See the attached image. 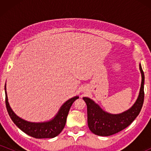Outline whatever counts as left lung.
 <instances>
[{
  "label": "left lung",
  "instance_id": "1",
  "mask_svg": "<svg viewBox=\"0 0 151 151\" xmlns=\"http://www.w3.org/2000/svg\"><path fill=\"white\" fill-rule=\"evenodd\" d=\"M141 84L136 101L132 106L122 113L114 114L103 110L100 106L89 97H83L87 106V123L90 131L95 135L109 136L128 127L141 111L144 101L145 76L139 64Z\"/></svg>",
  "mask_w": 151,
  "mask_h": 151
}]
</instances>
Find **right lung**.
Listing matches in <instances>:
<instances>
[{
    "instance_id": "right-lung-1",
    "label": "right lung",
    "mask_w": 151,
    "mask_h": 151,
    "mask_svg": "<svg viewBox=\"0 0 151 151\" xmlns=\"http://www.w3.org/2000/svg\"><path fill=\"white\" fill-rule=\"evenodd\" d=\"M5 93L6 108L10 119L21 131L35 138H52L58 136L65 128L70 107L74 101L79 99V96H75L66 101L59 109L58 114L50 121L44 122H30L19 117L12 110L7 95L6 83L5 85Z\"/></svg>"
}]
</instances>
